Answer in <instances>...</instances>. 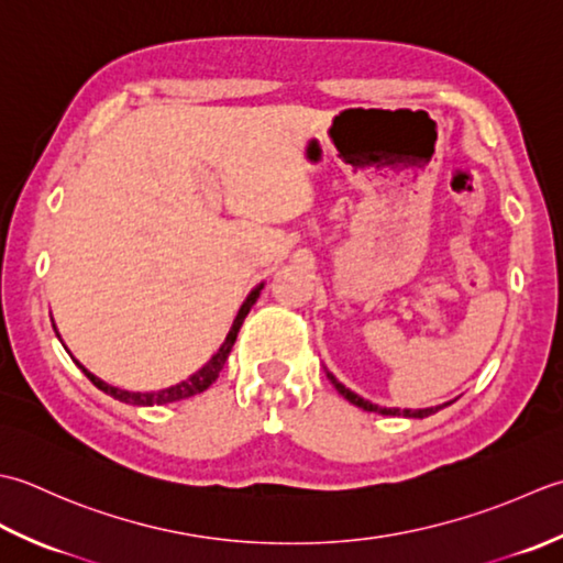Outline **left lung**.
I'll use <instances>...</instances> for the list:
<instances>
[{"label":"left lung","mask_w":563,"mask_h":563,"mask_svg":"<svg viewBox=\"0 0 563 563\" xmlns=\"http://www.w3.org/2000/svg\"><path fill=\"white\" fill-rule=\"evenodd\" d=\"M328 374V378H330V384L338 388V394L340 396H345L352 406H357V408H362V410H369V412H378V416H404V418H428V416H432V412H438V410H442L444 406H450V404H442V406H434V408H418V410H412V408H382V406H376V404H372V400H364L362 396H357L354 391H350V388L345 386V384H340L335 376H332L330 372H325Z\"/></svg>","instance_id":"left-lung-1"}]
</instances>
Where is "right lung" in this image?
<instances>
[{"instance_id": "1", "label": "right lung", "mask_w": 563, "mask_h": 563, "mask_svg": "<svg viewBox=\"0 0 563 563\" xmlns=\"http://www.w3.org/2000/svg\"><path fill=\"white\" fill-rule=\"evenodd\" d=\"M262 289H265V282L257 284L255 289H252V291L247 294V298L243 301V306H240V311H238V316H235V320H233L231 330H228L223 345L216 350L213 357H211L209 362H206L199 372H194L189 378H185V382H179V384H175V386L159 388V391H145V394H141V391H125V388H117V386H111V384H107V382H101L99 376L87 372L85 366L79 364V362H77V366L85 372V376L89 378L91 384H95V386L99 388V391H104L107 396L117 398V400H121V404H129V406H145V408H147V406H165V404H175V400H185V398L197 396V394L206 391V388H209V386L216 382L218 374H221L223 364H225V360H228V354H231V350H233V345H235V338H238V332H240V325H243V320H245V316L250 313V308L255 306V301L260 298V291H262ZM53 328H55V325H53ZM57 338H60V335H57Z\"/></svg>"}]
</instances>
